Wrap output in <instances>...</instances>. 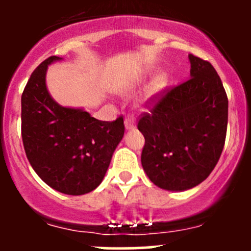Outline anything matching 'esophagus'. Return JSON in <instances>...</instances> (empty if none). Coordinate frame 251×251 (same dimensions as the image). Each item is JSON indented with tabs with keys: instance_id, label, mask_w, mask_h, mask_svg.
Returning <instances> with one entry per match:
<instances>
[{
	"instance_id": "obj_1",
	"label": "esophagus",
	"mask_w": 251,
	"mask_h": 251,
	"mask_svg": "<svg viewBox=\"0 0 251 251\" xmlns=\"http://www.w3.org/2000/svg\"><path fill=\"white\" fill-rule=\"evenodd\" d=\"M125 128L126 130H133V128H136V120L133 116H127L125 119Z\"/></svg>"
}]
</instances>
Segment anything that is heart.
Returning a JSON list of instances; mask_svg holds the SVG:
<instances>
[{
	"instance_id": "heart-1",
	"label": "heart",
	"mask_w": 251,
	"mask_h": 251,
	"mask_svg": "<svg viewBox=\"0 0 251 251\" xmlns=\"http://www.w3.org/2000/svg\"><path fill=\"white\" fill-rule=\"evenodd\" d=\"M137 82H138V78H136L135 81H132L131 86L136 85ZM165 83H166V77L164 76V75H159V76H156L155 80L153 81V85L151 86H153L154 91H158V90H160V88H163L164 86H165Z\"/></svg>"
}]
</instances>
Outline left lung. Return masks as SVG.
<instances>
[{"instance_id":"8db88e82","label":"left lung","mask_w":251,"mask_h":251,"mask_svg":"<svg viewBox=\"0 0 251 251\" xmlns=\"http://www.w3.org/2000/svg\"><path fill=\"white\" fill-rule=\"evenodd\" d=\"M191 78L166 92L138 121L144 173L159 188L183 192L214 170L225 146L228 100L206 60L188 55Z\"/></svg>"}]
</instances>
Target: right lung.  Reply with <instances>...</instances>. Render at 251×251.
Returning a JSON list of instances; mask_svg holds the SVG:
<instances>
[{
    "instance_id": "add662e5",
    "label": "right lung",
    "mask_w": 251,
    "mask_h": 251,
    "mask_svg": "<svg viewBox=\"0 0 251 251\" xmlns=\"http://www.w3.org/2000/svg\"><path fill=\"white\" fill-rule=\"evenodd\" d=\"M50 57L27 81L22 96V137L27 160L50 188L81 196L100 184L124 137V119L100 121L83 108L63 107L50 95Z\"/></svg>"
}]
</instances>
